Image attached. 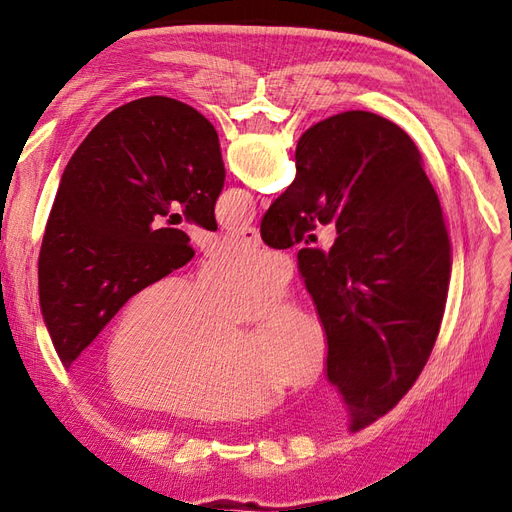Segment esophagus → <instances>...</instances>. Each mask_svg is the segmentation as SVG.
I'll use <instances>...</instances> for the list:
<instances>
[{"label":"esophagus","instance_id":"1","mask_svg":"<svg viewBox=\"0 0 512 512\" xmlns=\"http://www.w3.org/2000/svg\"><path fill=\"white\" fill-rule=\"evenodd\" d=\"M239 241L247 243V245H260V232L256 226H245V228H239L232 232Z\"/></svg>","mask_w":512,"mask_h":512}]
</instances>
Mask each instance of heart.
<instances>
[{
  "label": "heart",
  "mask_w": 512,
  "mask_h": 512,
  "mask_svg": "<svg viewBox=\"0 0 512 512\" xmlns=\"http://www.w3.org/2000/svg\"><path fill=\"white\" fill-rule=\"evenodd\" d=\"M286 258L232 243L196 280L166 275L123 307L106 346V382L117 399L194 421H235L267 412L280 386H305L322 369L324 331L284 303L245 337L235 322L282 297Z\"/></svg>",
  "instance_id": "heart-1"
}]
</instances>
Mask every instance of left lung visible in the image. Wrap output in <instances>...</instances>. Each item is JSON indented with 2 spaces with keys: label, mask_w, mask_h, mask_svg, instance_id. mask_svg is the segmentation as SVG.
<instances>
[{
  "label": "left lung",
  "mask_w": 512,
  "mask_h": 512,
  "mask_svg": "<svg viewBox=\"0 0 512 512\" xmlns=\"http://www.w3.org/2000/svg\"><path fill=\"white\" fill-rule=\"evenodd\" d=\"M224 177L218 132L173 98L123 104L87 134L61 175L38 258L40 309L66 369L138 290L192 260L190 237L158 224L170 205L218 230Z\"/></svg>",
  "instance_id": "left-lung-1"
}]
</instances>
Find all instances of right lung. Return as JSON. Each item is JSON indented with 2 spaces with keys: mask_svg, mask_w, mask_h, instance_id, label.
I'll use <instances>...</instances> for the list:
<instances>
[{
  "mask_svg": "<svg viewBox=\"0 0 512 512\" xmlns=\"http://www.w3.org/2000/svg\"><path fill=\"white\" fill-rule=\"evenodd\" d=\"M297 177L269 207L260 237L275 250L335 224L331 250L305 247L299 273L327 335V378L350 431L384 416L421 374L444 316L451 243L412 138L393 121L348 111L309 128Z\"/></svg>",
  "mask_w": 512,
  "mask_h": 512,
  "instance_id": "add662e5",
  "label": "right lung"
}]
</instances>
